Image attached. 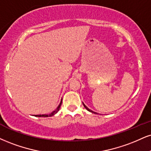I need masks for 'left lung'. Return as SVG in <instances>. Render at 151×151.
<instances>
[{
  "instance_id": "left-lung-1",
  "label": "left lung",
  "mask_w": 151,
  "mask_h": 151,
  "mask_svg": "<svg viewBox=\"0 0 151 151\" xmlns=\"http://www.w3.org/2000/svg\"><path fill=\"white\" fill-rule=\"evenodd\" d=\"M83 106H84V108H86V110H88V111H89V112H93V113H96V114H97V113H96V112H94L93 111V110H90V109H89V108H88V107H86V105H84V103H83Z\"/></svg>"
}]
</instances>
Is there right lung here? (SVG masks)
Masks as SVG:
<instances>
[{
	"label": "right lung",
	"instance_id": "add662e5",
	"mask_svg": "<svg viewBox=\"0 0 151 151\" xmlns=\"http://www.w3.org/2000/svg\"><path fill=\"white\" fill-rule=\"evenodd\" d=\"M61 104H62V100H61L60 103L59 105H58V108H56L55 110H54V111H52V112H51V113L48 114V115H35V117H51V116L54 115H55V114H56L58 111H59L60 108V106H61Z\"/></svg>",
	"mask_w": 151,
	"mask_h": 151
}]
</instances>
